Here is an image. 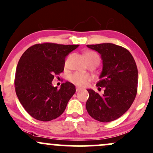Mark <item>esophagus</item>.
Wrapping results in <instances>:
<instances>
[{"mask_svg": "<svg viewBox=\"0 0 153 153\" xmlns=\"http://www.w3.org/2000/svg\"><path fill=\"white\" fill-rule=\"evenodd\" d=\"M80 90H81V89L79 88H76V92H79Z\"/></svg>", "mask_w": 153, "mask_h": 153, "instance_id": "esophagus-1", "label": "esophagus"}]
</instances>
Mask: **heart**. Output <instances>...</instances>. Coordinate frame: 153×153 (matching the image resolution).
I'll return each instance as SVG.
<instances>
[{"label": "heart", "instance_id": "heart-1", "mask_svg": "<svg viewBox=\"0 0 153 153\" xmlns=\"http://www.w3.org/2000/svg\"><path fill=\"white\" fill-rule=\"evenodd\" d=\"M85 56L86 57L88 62H99L100 61L99 56L96 52L93 51H88L85 53ZM91 80V77L88 75L82 74L80 73H75L74 74L70 76V80L78 87H85Z\"/></svg>", "mask_w": 153, "mask_h": 153}]
</instances>
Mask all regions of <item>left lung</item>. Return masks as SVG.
<instances>
[{"mask_svg":"<svg viewBox=\"0 0 153 153\" xmlns=\"http://www.w3.org/2000/svg\"><path fill=\"white\" fill-rule=\"evenodd\" d=\"M101 54L102 71L96 85L104 88L102 96L88 89L85 107L91 117L101 122L119 118L130 108L137 91L138 71L132 55L127 49L111 43L88 45Z\"/></svg>","mask_w":153,"mask_h":153,"instance_id":"1","label":"left lung"}]
</instances>
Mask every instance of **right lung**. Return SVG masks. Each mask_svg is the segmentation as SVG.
Returning <instances> with one entry per match:
<instances>
[{"instance_id": "obj_1", "label": "right lung", "mask_w": 153, "mask_h": 153, "mask_svg": "<svg viewBox=\"0 0 153 153\" xmlns=\"http://www.w3.org/2000/svg\"><path fill=\"white\" fill-rule=\"evenodd\" d=\"M78 46L37 44L22 54L16 71V93L24 109L33 118L48 122L65 110L75 93V86L66 82L57 89L52 82L54 75L64 71L65 57Z\"/></svg>"}]
</instances>
